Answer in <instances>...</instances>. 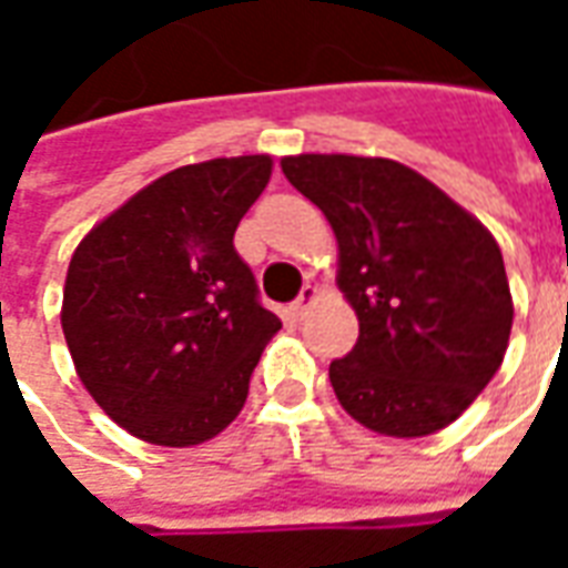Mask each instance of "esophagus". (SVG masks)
Returning <instances> with one entry per match:
<instances>
[{"label": "esophagus", "instance_id": "esophagus-1", "mask_svg": "<svg viewBox=\"0 0 568 568\" xmlns=\"http://www.w3.org/2000/svg\"><path fill=\"white\" fill-rule=\"evenodd\" d=\"M313 301H316V288H313V285H304L295 304L288 307V310H292V316H295V320H301V316H304V313L310 310V304H313Z\"/></svg>", "mask_w": 568, "mask_h": 568}]
</instances>
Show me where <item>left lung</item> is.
Segmentation results:
<instances>
[{"label": "left lung", "mask_w": 568, "mask_h": 568, "mask_svg": "<svg viewBox=\"0 0 568 568\" xmlns=\"http://www.w3.org/2000/svg\"><path fill=\"white\" fill-rule=\"evenodd\" d=\"M283 173L337 236V285L358 316L328 381L346 414L423 438L499 371L514 304L499 243L426 175L389 158L295 154Z\"/></svg>", "instance_id": "8db88e82"}]
</instances>
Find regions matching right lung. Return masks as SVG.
Listing matches in <instances>:
<instances>
[{"instance_id": "obj_1", "label": "right lung", "mask_w": 568, "mask_h": 568, "mask_svg": "<svg viewBox=\"0 0 568 568\" xmlns=\"http://www.w3.org/2000/svg\"><path fill=\"white\" fill-rule=\"evenodd\" d=\"M267 154L187 163L93 227L69 261L63 334L84 389L130 435L191 447L243 410L264 344L234 231L271 182Z\"/></svg>"}]
</instances>
